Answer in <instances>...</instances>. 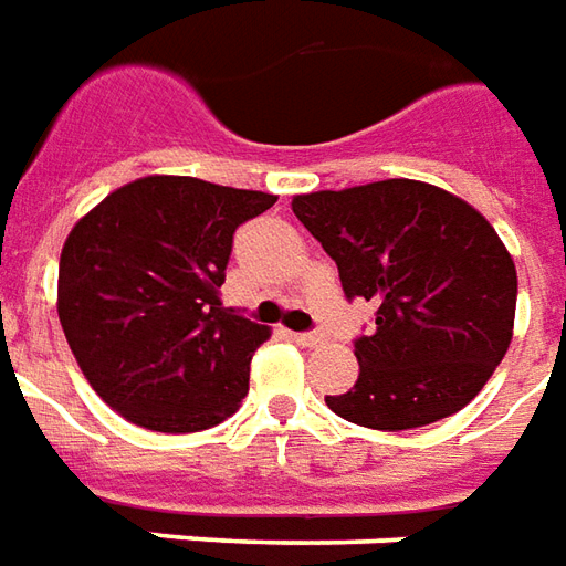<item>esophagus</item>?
Masks as SVG:
<instances>
[{"mask_svg": "<svg viewBox=\"0 0 566 566\" xmlns=\"http://www.w3.org/2000/svg\"><path fill=\"white\" fill-rule=\"evenodd\" d=\"M291 339H294L296 345H318V343H324V333H318V331L291 333Z\"/></svg>", "mask_w": 566, "mask_h": 566, "instance_id": "1", "label": "esophagus"}]
</instances>
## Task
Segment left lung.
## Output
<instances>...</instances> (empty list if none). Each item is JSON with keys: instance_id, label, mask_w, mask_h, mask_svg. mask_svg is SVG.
<instances>
[{"instance_id": "8db88e82", "label": "left lung", "mask_w": 566, "mask_h": 566, "mask_svg": "<svg viewBox=\"0 0 566 566\" xmlns=\"http://www.w3.org/2000/svg\"><path fill=\"white\" fill-rule=\"evenodd\" d=\"M291 206L336 260L345 296L376 306V331L355 339V388L324 397L333 412L409 430L470 403L515 321V263L494 227L449 190L409 178L318 190Z\"/></svg>"}]
</instances>
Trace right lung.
I'll use <instances>...</instances> for the list:
<instances>
[{"label": "right lung", "mask_w": 566, "mask_h": 566, "mask_svg": "<svg viewBox=\"0 0 566 566\" xmlns=\"http://www.w3.org/2000/svg\"><path fill=\"white\" fill-rule=\"evenodd\" d=\"M260 190L148 175L84 214L60 254L56 312L93 391L133 424L193 433L248 394L263 324L221 306L233 233L270 209Z\"/></svg>", "instance_id": "right-lung-1"}]
</instances>
